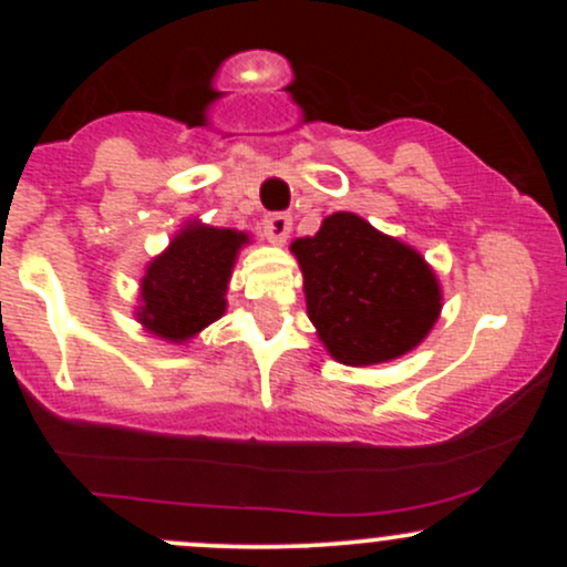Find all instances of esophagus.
<instances>
[{"instance_id": "esophagus-1", "label": "esophagus", "mask_w": 567, "mask_h": 567, "mask_svg": "<svg viewBox=\"0 0 567 567\" xmlns=\"http://www.w3.org/2000/svg\"><path fill=\"white\" fill-rule=\"evenodd\" d=\"M264 231L269 237V243L282 245L292 231V218L285 216V213H271V216L264 218Z\"/></svg>"}]
</instances>
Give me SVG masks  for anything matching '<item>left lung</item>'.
<instances>
[{"mask_svg": "<svg viewBox=\"0 0 567 567\" xmlns=\"http://www.w3.org/2000/svg\"><path fill=\"white\" fill-rule=\"evenodd\" d=\"M290 250L303 275L306 315L343 365L396 360L440 320L442 288L426 258L357 213H333Z\"/></svg>", "mask_w": 567, "mask_h": 567, "instance_id": "left-lung-1", "label": "left lung"}]
</instances>
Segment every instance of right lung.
Listing matches in <instances>:
<instances>
[{"label":"right lung","mask_w":567,"mask_h":567,"mask_svg":"<svg viewBox=\"0 0 567 567\" xmlns=\"http://www.w3.org/2000/svg\"><path fill=\"white\" fill-rule=\"evenodd\" d=\"M250 234L186 220L171 245L146 264L135 320L148 336L188 343L226 315V292L239 250Z\"/></svg>","instance_id":"right-lung-1"}]
</instances>
